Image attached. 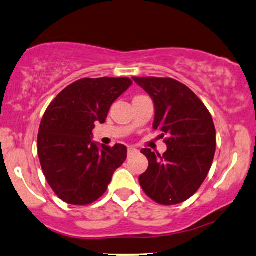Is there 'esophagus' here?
<instances>
[{"mask_svg":"<svg viewBox=\"0 0 256 256\" xmlns=\"http://www.w3.org/2000/svg\"><path fill=\"white\" fill-rule=\"evenodd\" d=\"M138 150L136 148H134V146H128V154H136V152H137Z\"/></svg>","mask_w":256,"mask_h":256,"instance_id":"obj_1","label":"esophagus"}]
</instances>
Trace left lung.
<instances>
[{
    "label": "left lung",
    "mask_w": 256,
    "mask_h": 256,
    "mask_svg": "<svg viewBox=\"0 0 256 256\" xmlns=\"http://www.w3.org/2000/svg\"><path fill=\"white\" fill-rule=\"evenodd\" d=\"M132 79L154 104L152 128L160 132L168 150L163 154L143 148L148 168L139 176L144 192L154 202L174 206L190 198L212 168L216 131L206 105L184 84L171 78Z\"/></svg>",
    "instance_id": "obj_1"
}]
</instances>
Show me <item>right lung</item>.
I'll return each instance as SVG.
<instances>
[{
	"label": "right lung",
	"mask_w": 256,
	"mask_h": 256,
	"mask_svg": "<svg viewBox=\"0 0 256 256\" xmlns=\"http://www.w3.org/2000/svg\"><path fill=\"white\" fill-rule=\"evenodd\" d=\"M132 85L128 78H84L61 90L42 117L38 154L56 195L74 206L104 195L113 172L128 156L125 145L92 140L96 122H105L110 108Z\"/></svg>",
	"instance_id": "1"
}]
</instances>
